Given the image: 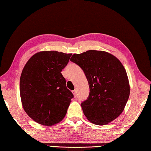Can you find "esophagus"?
Here are the masks:
<instances>
[{"label": "esophagus", "instance_id": "esophagus-1", "mask_svg": "<svg viewBox=\"0 0 151 151\" xmlns=\"http://www.w3.org/2000/svg\"><path fill=\"white\" fill-rule=\"evenodd\" d=\"M73 94H74V96H75V97L76 96V95H77V92H76V90H73Z\"/></svg>", "mask_w": 151, "mask_h": 151}]
</instances>
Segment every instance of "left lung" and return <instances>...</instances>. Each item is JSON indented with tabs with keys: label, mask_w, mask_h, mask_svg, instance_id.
<instances>
[{
	"label": "left lung",
	"mask_w": 151,
	"mask_h": 151,
	"mask_svg": "<svg viewBox=\"0 0 151 151\" xmlns=\"http://www.w3.org/2000/svg\"><path fill=\"white\" fill-rule=\"evenodd\" d=\"M70 60L83 70L89 84V96L81 103L88 120L102 126L116 119L123 112L130 91L121 62L113 55L97 50L75 54Z\"/></svg>",
	"instance_id": "8db88e82"
}]
</instances>
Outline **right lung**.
Here are the masks:
<instances>
[{"label": "right lung", "instance_id": "obj_1", "mask_svg": "<svg viewBox=\"0 0 151 151\" xmlns=\"http://www.w3.org/2000/svg\"><path fill=\"white\" fill-rule=\"evenodd\" d=\"M71 55L40 52L32 55L23 68L19 82L23 108L40 124L54 125L65 116L74 96L67 88L61 72Z\"/></svg>", "mask_w": 151, "mask_h": 151}]
</instances>
